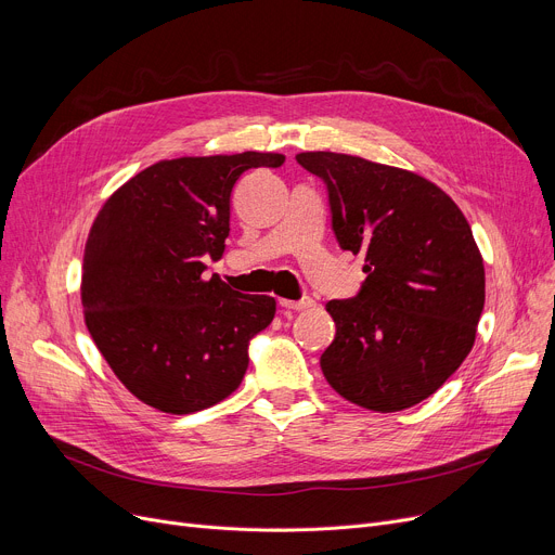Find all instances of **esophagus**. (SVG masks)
Instances as JSON below:
<instances>
[{"mask_svg": "<svg viewBox=\"0 0 555 555\" xmlns=\"http://www.w3.org/2000/svg\"><path fill=\"white\" fill-rule=\"evenodd\" d=\"M279 304H281V308H287V310H308V308H312V306H314V299H310V297H301L299 301H287V299H281Z\"/></svg>", "mask_w": 555, "mask_h": 555, "instance_id": "esophagus-1", "label": "esophagus"}]
</instances>
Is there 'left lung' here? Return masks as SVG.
I'll return each mask as SVG.
<instances>
[{
  "instance_id": "1",
  "label": "left lung",
  "mask_w": 555,
  "mask_h": 555,
  "mask_svg": "<svg viewBox=\"0 0 555 555\" xmlns=\"http://www.w3.org/2000/svg\"><path fill=\"white\" fill-rule=\"evenodd\" d=\"M297 162L326 184L339 247L364 254L360 293L326 304L337 326L319 360L326 380L373 412L414 406L475 344L486 276L470 224L416 172L339 153Z\"/></svg>"
}]
</instances>
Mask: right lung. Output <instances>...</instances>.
Listing matches in <instances>:
<instances>
[{"instance_id":"1","label":"right lung","mask_w":555,"mask_h":555,"mask_svg":"<svg viewBox=\"0 0 555 555\" xmlns=\"http://www.w3.org/2000/svg\"><path fill=\"white\" fill-rule=\"evenodd\" d=\"M276 153L180 157L153 164L99 211L82 258L85 324L101 356L145 404L193 414L238 389L249 344L276 301L204 279L229 236L231 191Z\"/></svg>"}]
</instances>
